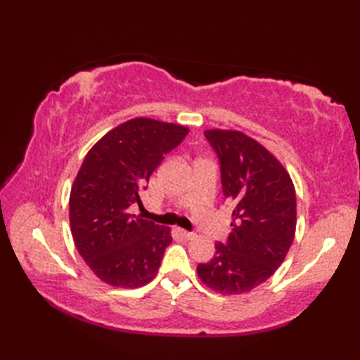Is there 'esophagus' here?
<instances>
[{
	"mask_svg": "<svg viewBox=\"0 0 360 360\" xmlns=\"http://www.w3.org/2000/svg\"><path fill=\"white\" fill-rule=\"evenodd\" d=\"M179 233L182 235V238H186V240H193L195 238L193 232H187V231H184V229H179Z\"/></svg>",
	"mask_w": 360,
	"mask_h": 360,
	"instance_id": "34e87169",
	"label": "esophagus"
}]
</instances>
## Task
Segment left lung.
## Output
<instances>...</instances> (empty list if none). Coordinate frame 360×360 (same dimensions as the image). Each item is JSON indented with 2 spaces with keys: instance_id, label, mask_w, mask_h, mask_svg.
Instances as JSON below:
<instances>
[{
  "instance_id": "obj_1",
  "label": "left lung",
  "mask_w": 360,
  "mask_h": 360,
  "mask_svg": "<svg viewBox=\"0 0 360 360\" xmlns=\"http://www.w3.org/2000/svg\"><path fill=\"white\" fill-rule=\"evenodd\" d=\"M204 134L219 158L233 231L196 271L215 292L238 295L262 285L285 262L295 236V187L280 160L254 137L219 128Z\"/></svg>"
}]
</instances>
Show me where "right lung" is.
Here are the masks:
<instances>
[{"label":"right lung","instance_id":"add662e5","mask_svg":"<svg viewBox=\"0 0 360 360\" xmlns=\"http://www.w3.org/2000/svg\"><path fill=\"white\" fill-rule=\"evenodd\" d=\"M187 133L184 125L129 119L85 156L70 195L71 233L82 258L106 285L134 289L156 277L172 229L128 209L141 202L151 173Z\"/></svg>","mask_w":360,"mask_h":360}]
</instances>
